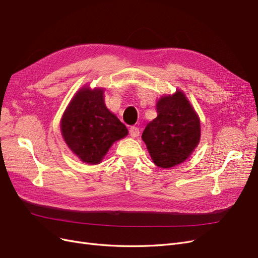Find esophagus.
I'll return each instance as SVG.
<instances>
[{
  "instance_id": "obj_1",
  "label": "esophagus",
  "mask_w": 258,
  "mask_h": 258,
  "mask_svg": "<svg viewBox=\"0 0 258 258\" xmlns=\"http://www.w3.org/2000/svg\"><path fill=\"white\" fill-rule=\"evenodd\" d=\"M130 135H131V137H133V138L138 137L139 136V128L136 127V126H132L130 128Z\"/></svg>"
}]
</instances>
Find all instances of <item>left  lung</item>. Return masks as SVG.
Listing matches in <instances>:
<instances>
[{
    "label": "left lung",
    "instance_id": "8db88e82",
    "mask_svg": "<svg viewBox=\"0 0 258 258\" xmlns=\"http://www.w3.org/2000/svg\"><path fill=\"white\" fill-rule=\"evenodd\" d=\"M157 112L142 138L153 163L172 168L185 162L200 143V117L180 90L160 97Z\"/></svg>",
    "mask_w": 258,
    "mask_h": 258
}]
</instances>
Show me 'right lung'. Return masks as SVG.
<instances>
[{"mask_svg":"<svg viewBox=\"0 0 258 258\" xmlns=\"http://www.w3.org/2000/svg\"><path fill=\"white\" fill-rule=\"evenodd\" d=\"M104 88L83 86L75 94L60 120L64 143L84 163L99 164L126 126L106 107Z\"/></svg>","mask_w":258,"mask_h":258,"instance_id":"right-lung-1","label":"right lung"}]
</instances>
